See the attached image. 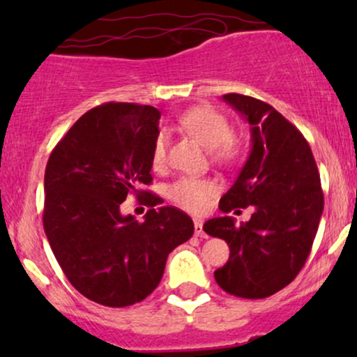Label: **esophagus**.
<instances>
[{
    "label": "esophagus",
    "mask_w": 357,
    "mask_h": 357,
    "mask_svg": "<svg viewBox=\"0 0 357 357\" xmlns=\"http://www.w3.org/2000/svg\"><path fill=\"white\" fill-rule=\"evenodd\" d=\"M195 235L202 236V238H206V233H204V230H203L202 220H195Z\"/></svg>",
    "instance_id": "esophagus-1"
}]
</instances>
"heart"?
I'll use <instances>...</instances> for the list:
<instances>
[{
	"instance_id": "1",
	"label": "heart",
	"mask_w": 357,
	"mask_h": 357,
	"mask_svg": "<svg viewBox=\"0 0 357 357\" xmlns=\"http://www.w3.org/2000/svg\"><path fill=\"white\" fill-rule=\"evenodd\" d=\"M179 126L198 142L210 149L213 159L231 162L238 158L240 146L231 136L230 122L223 114L210 107H192L179 117ZM151 161L154 167H161L166 161V136L159 134L153 142ZM218 191L215 181L199 178H179L167 186V198L183 210L202 213L206 210L211 198Z\"/></svg>"
}]
</instances>
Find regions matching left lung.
Masks as SVG:
<instances>
[{"label": "left lung", "instance_id": "8db88e82", "mask_svg": "<svg viewBox=\"0 0 357 357\" xmlns=\"http://www.w3.org/2000/svg\"><path fill=\"white\" fill-rule=\"evenodd\" d=\"M223 100L248 121L252 153L220 210L255 206L247 223L211 218L203 230L223 238L230 258L215 272L225 292L265 298L282 290L305 265L324 210L321 176L309 142L267 102L241 93Z\"/></svg>", "mask_w": 357, "mask_h": 357}]
</instances>
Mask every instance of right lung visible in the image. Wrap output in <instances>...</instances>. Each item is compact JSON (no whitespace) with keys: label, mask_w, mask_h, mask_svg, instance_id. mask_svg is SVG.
Segmentation results:
<instances>
[{"label":"right lung","mask_w":357,"mask_h":357,"mask_svg":"<svg viewBox=\"0 0 357 357\" xmlns=\"http://www.w3.org/2000/svg\"><path fill=\"white\" fill-rule=\"evenodd\" d=\"M161 112L107 102L90 109L52 151L45 169L43 228L65 277L89 301L137 304L153 294L166 260L195 225L174 206H160L151 184V151ZM136 194L151 210L139 224L120 204Z\"/></svg>","instance_id":"right-lung-1"}]
</instances>
